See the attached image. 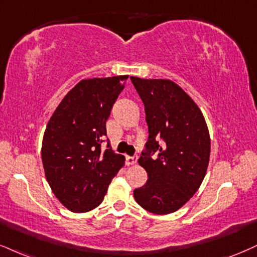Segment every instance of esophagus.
<instances>
[{"label": "esophagus", "instance_id": "esophagus-1", "mask_svg": "<svg viewBox=\"0 0 257 257\" xmlns=\"http://www.w3.org/2000/svg\"><path fill=\"white\" fill-rule=\"evenodd\" d=\"M137 156H127L126 157V164H127V166H134V164L137 163Z\"/></svg>", "mask_w": 257, "mask_h": 257}]
</instances>
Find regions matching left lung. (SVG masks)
Listing matches in <instances>:
<instances>
[{"label":"left lung","instance_id":"left-lung-1","mask_svg":"<svg viewBox=\"0 0 257 257\" xmlns=\"http://www.w3.org/2000/svg\"><path fill=\"white\" fill-rule=\"evenodd\" d=\"M131 81L144 103L149 128L138 160L149 179L134 196L151 213H173L194 195L206 175L211 151L207 125L198 104L173 81L134 76Z\"/></svg>","mask_w":257,"mask_h":257}]
</instances>
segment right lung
<instances>
[{
  "instance_id": "obj_1",
  "label": "right lung",
  "mask_w": 257,
  "mask_h": 257,
  "mask_svg": "<svg viewBox=\"0 0 257 257\" xmlns=\"http://www.w3.org/2000/svg\"><path fill=\"white\" fill-rule=\"evenodd\" d=\"M128 76L82 80L65 95L47 122L41 147L45 176L53 194L76 213L102 202L125 163L107 142L106 121ZM108 141V139H107Z\"/></svg>"
}]
</instances>
